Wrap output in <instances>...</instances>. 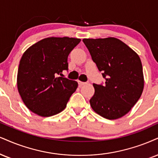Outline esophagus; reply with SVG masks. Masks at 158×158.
I'll list each match as a JSON object with an SVG mask.
<instances>
[{
	"label": "esophagus",
	"mask_w": 158,
	"mask_h": 158,
	"mask_svg": "<svg viewBox=\"0 0 158 158\" xmlns=\"http://www.w3.org/2000/svg\"><path fill=\"white\" fill-rule=\"evenodd\" d=\"M78 84H79L80 86H81V85H83L86 84V83H85V82H81V81H78Z\"/></svg>",
	"instance_id": "1"
}]
</instances>
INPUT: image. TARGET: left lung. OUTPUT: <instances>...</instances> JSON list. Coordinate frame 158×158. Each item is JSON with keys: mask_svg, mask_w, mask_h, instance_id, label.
Returning <instances> with one entry per match:
<instances>
[{"mask_svg": "<svg viewBox=\"0 0 158 158\" xmlns=\"http://www.w3.org/2000/svg\"><path fill=\"white\" fill-rule=\"evenodd\" d=\"M83 42L106 78V85L93 84L91 108L108 119L122 117L138 102L144 87L140 57L117 38L83 39Z\"/></svg>", "mask_w": 158, "mask_h": 158, "instance_id": "1", "label": "left lung"}]
</instances>
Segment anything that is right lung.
<instances>
[{"label": "right lung", "instance_id": "obj_1", "mask_svg": "<svg viewBox=\"0 0 158 158\" xmlns=\"http://www.w3.org/2000/svg\"><path fill=\"white\" fill-rule=\"evenodd\" d=\"M80 39L48 37L27 49L19 61L17 84L21 98L31 111L43 117L65 109L77 82L62 76L67 58Z\"/></svg>", "mask_w": 158, "mask_h": 158}]
</instances>
